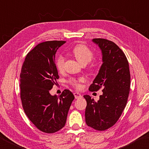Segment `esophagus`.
<instances>
[{"label": "esophagus", "instance_id": "1", "mask_svg": "<svg viewBox=\"0 0 149 149\" xmlns=\"http://www.w3.org/2000/svg\"><path fill=\"white\" fill-rule=\"evenodd\" d=\"M74 95L75 96V99H81L82 98V95H81L79 93H77V92H74Z\"/></svg>", "mask_w": 149, "mask_h": 149}]
</instances>
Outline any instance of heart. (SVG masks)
<instances>
[{"label": "heart", "instance_id": "heart-1", "mask_svg": "<svg viewBox=\"0 0 149 149\" xmlns=\"http://www.w3.org/2000/svg\"><path fill=\"white\" fill-rule=\"evenodd\" d=\"M72 54H74L75 57L82 65H86L87 64L91 62V61L94 59V54L91 49L88 46L83 45V44H78L73 48L72 50ZM65 58L63 55H59L56 57L55 59V66L59 72H63L65 66ZM92 67H94L92 65ZM84 81V79L82 77H71L70 78L68 82L75 88L79 90L81 88V83Z\"/></svg>", "mask_w": 149, "mask_h": 149}]
</instances>
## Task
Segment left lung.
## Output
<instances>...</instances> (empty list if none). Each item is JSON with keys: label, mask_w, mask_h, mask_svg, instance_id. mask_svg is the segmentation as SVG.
<instances>
[{"label": "left lung", "mask_w": 149, "mask_h": 149, "mask_svg": "<svg viewBox=\"0 0 149 149\" xmlns=\"http://www.w3.org/2000/svg\"><path fill=\"white\" fill-rule=\"evenodd\" d=\"M92 40L101 49L103 64L89 90L96 92L103 88V94L97 101L88 95L83 96L87 103L85 121L88 127L103 131L115 125L125 109L130 92V74L126 55L116 44L101 38Z\"/></svg>", "instance_id": "1"}]
</instances>
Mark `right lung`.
Here are the masks:
<instances>
[{"mask_svg":"<svg viewBox=\"0 0 149 149\" xmlns=\"http://www.w3.org/2000/svg\"><path fill=\"white\" fill-rule=\"evenodd\" d=\"M65 41L50 40L28 52L20 72V99L28 119L39 130L54 133L65 125L74 95L65 90L59 96L49 94L59 78L55 55Z\"/></svg>","mask_w":149,"mask_h":149,"instance_id":"obj_1","label":"right lung"}]
</instances>
